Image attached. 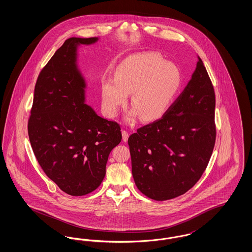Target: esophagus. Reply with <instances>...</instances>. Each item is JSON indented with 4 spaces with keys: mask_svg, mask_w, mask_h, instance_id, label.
<instances>
[{
    "mask_svg": "<svg viewBox=\"0 0 252 252\" xmlns=\"http://www.w3.org/2000/svg\"><path fill=\"white\" fill-rule=\"evenodd\" d=\"M122 136H123V141L124 142H127V139H128V132L126 130H123L122 131Z\"/></svg>",
    "mask_w": 252,
    "mask_h": 252,
    "instance_id": "obj_1",
    "label": "esophagus"
}]
</instances>
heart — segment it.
<instances>
[{"label": "heart", "mask_w": 252, "mask_h": 252, "mask_svg": "<svg viewBox=\"0 0 252 252\" xmlns=\"http://www.w3.org/2000/svg\"><path fill=\"white\" fill-rule=\"evenodd\" d=\"M180 84L177 67L158 56L142 53L130 56L117 68L115 80L107 79L102 86L103 106L114 117L131 94V110L126 120L133 123L141 115L144 121L155 120L170 107Z\"/></svg>", "instance_id": "heart-1"}]
</instances>
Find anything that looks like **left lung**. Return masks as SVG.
Segmentation results:
<instances>
[{"instance_id":"obj_1","label":"left lung","mask_w":252,"mask_h":252,"mask_svg":"<svg viewBox=\"0 0 252 252\" xmlns=\"http://www.w3.org/2000/svg\"><path fill=\"white\" fill-rule=\"evenodd\" d=\"M216 94L198 57L191 80L158 120L128 138L137 188L157 201L189 191L201 178L216 144Z\"/></svg>"}]
</instances>
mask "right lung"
Segmentation results:
<instances>
[{
    "mask_svg": "<svg viewBox=\"0 0 252 252\" xmlns=\"http://www.w3.org/2000/svg\"><path fill=\"white\" fill-rule=\"evenodd\" d=\"M98 37H70L39 72L28 119L36 160L63 192L77 196L94 191L106 175L110 151L122 140L120 125L85 104L84 78L76 65L80 44Z\"/></svg>",
    "mask_w": 252,
    "mask_h": 252,
    "instance_id": "add662e5",
    "label": "right lung"
}]
</instances>
